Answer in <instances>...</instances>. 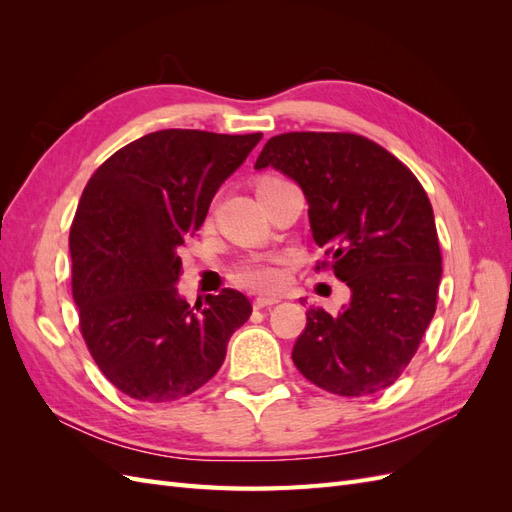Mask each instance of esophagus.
I'll return each instance as SVG.
<instances>
[{"label": "esophagus", "mask_w": 512, "mask_h": 512, "mask_svg": "<svg viewBox=\"0 0 512 512\" xmlns=\"http://www.w3.org/2000/svg\"><path fill=\"white\" fill-rule=\"evenodd\" d=\"M277 301V297H256L254 299V309H262V307H271V305H275Z\"/></svg>", "instance_id": "34e87169"}]
</instances>
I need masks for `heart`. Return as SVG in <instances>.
<instances>
[{
    "label": "heart",
    "instance_id": "b5f03b06",
    "mask_svg": "<svg viewBox=\"0 0 512 512\" xmlns=\"http://www.w3.org/2000/svg\"><path fill=\"white\" fill-rule=\"evenodd\" d=\"M282 181L284 179L275 177V175L260 177L256 181L258 196L262 192L275 188V185ZM235 280L247 288H254V290H275L282 286V271H280V267H277V260H273V258H250V260H243L241 265L235 267Z\"/></svg>",
    "mask_w": 512,
    "mask_h": 512
}]
</instances>
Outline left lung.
<instances>
[{
	"instance_id": "8db88e82",
	"label": "left lung",
	"mask_w": 512,
	"mask_h": 512,
	"mask_svg": "<svg viewBox=\"0 0 512 512\" xmlns=\"http://www.w3.org/2000/svg\"><path fill=\"white\" fill-rule=\"evenodd\" d=\"M297 181L331 269L352 290L331 316L309 307L292 361L320 389L363 397L391 386L436 314L442 254L427 192L393 153L352 132H286L256 168Z\"/></svg>"
}]
</instances>
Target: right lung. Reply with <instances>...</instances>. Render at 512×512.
Returning <instances> with one entry per match:
<instances>
[{"instance_id": "obj_1", "label": "right lung", "mask_w": 512, "mask_h": 512, "mask_svg": "<svg viewBox=\"0 0 512 512\" xmlns=\"http://www.w3.org/2000/svg\"><path fill=\"white\" fill-rule=\"evenodd\" d=\"M262 138L160 130L121 147L87 181L70 228L72 297L89 354L138 401H175L207 384L252 303L224 288L207 305L177 294L183 239Z\"/></svg>"}]
</instances>
